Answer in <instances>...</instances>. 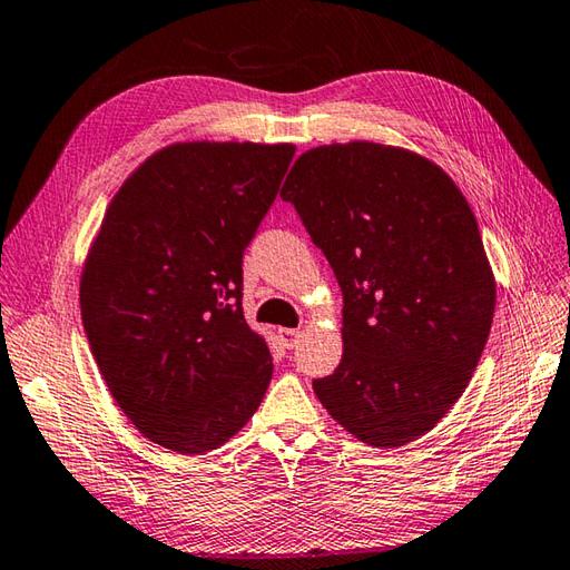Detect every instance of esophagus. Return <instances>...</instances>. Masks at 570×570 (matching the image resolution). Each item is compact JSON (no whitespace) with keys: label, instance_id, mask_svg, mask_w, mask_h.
Returning <instances> with one entry per match:
<instances>
[{"label":"esophagus","instance_id":"obj_1","mask_svg":"<svg viewBox=\"0 0 570 570\" xmlns=\"http://www.w3.org/2000/svg\"><path fill=\"white\" fill-rule=\"evenodd\" d=\"M299 335H303V332H299V330H293V327H281V330H277V337H281L283 347H287V350L297 347Z\"/></svg>","mask_w":570,"mask_h":570}]
</instances>
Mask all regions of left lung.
Wrapping results in <instances>:
<instances>
[{"label": "left lung", "instance_id": "1", "mask_svg": "<svg viewBox=\"0 0 570 570\" xmlns=\"http://www.w3.org/2000/svg\"><path fill=\"white\" fill-rule=\"evenodd\" d=\"M345 297L342 362L315 394L370 446H404L439 424L481 360L497 281L464 193L400 146L309 148L281 190Z\"/></svg>", "mask_w": 570, "mask_h": 570}]
</instances>
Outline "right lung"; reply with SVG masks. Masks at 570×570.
Listing matches in <instances>:
<instances>
[{"label": "right lung", "mask_w": 570, "mask_h": 570, "mask_svg": "<svg viewBox=\"0 0 570 570\" xmlns=\"http://www.w3.org/2000/svg\"><path fill=\"white\" fill-rule=\"evenodd\" d=\"M293 156V144L160 148L116 190L86 253L94 360L131 424L170 452L223 446L271 384V350L240 305L243 250Z\"/></svg>", "instance_id": "obj_1"}]
</instances>
